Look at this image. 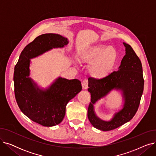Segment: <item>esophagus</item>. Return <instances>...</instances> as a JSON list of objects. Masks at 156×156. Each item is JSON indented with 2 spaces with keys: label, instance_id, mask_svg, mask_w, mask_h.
I'll return each instance as SVG.
<instances>
[{
  "label": "esophagus",
  "instance_id": "34e87169",
  "mask_svg": "<svg viewBox=\"0 0 156 156\" xmlns=\"http://www.w3.org/2000/svg\"><path fill=\"white\" fill-rule=\"evenodd\" d=\"M81 85H82V88L84 90H87L88 88V82L87 80H84L82 83H81Z\"/></svg>",
  "mask_w": 156,
  "mask_h": 156
}]
</instances>
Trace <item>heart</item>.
<instances>
[{"label": "heart", "instance_id": "1", "mask_svg": "<svg viewBox=\"0 0 156 156\" xmlns=\"http://www.w3.org/2000/svg\"><path fill=\"white\" fill-rule=\"evenodd\" d=\"M117 57L115 48L104 44L93 45L78 54L81 61L91 62L88 73L95 79H102L109 75L116 63Z\"/></svg>", "mask_w": 156, "mask_h": 156}]
</instances>
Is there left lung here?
Wrapping results in <instances>:
<instances>
[{
  "label": "left lung",
  "mask_w": 156,
  "mask_h": 156,
  "mask_svg": "<svg viewBox=\"0 0 156 156\" xmlns=\"http://www.w3.org/2000/svg\"><path fill=\"white\" fill-rule=\"evenodd\" d=\"M123 45L125 55L118 70L104 78H91L88 80V91L91 95V102L88 108V118L98 129L109 131L124 125L133 118L140 105L144 85L142 63L132 47L125 42ZM113 89L120 91L124 105L110 120L104 121L96 116L94 105Z\"/></svg>",
  "instance_id": "8db88e82"
}]
</instances>
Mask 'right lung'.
<instances>
[{
    "label": "right lung",
    "mask_w": 156,
    "mask_h": 156,
    "mask_svg": "<svg viewBox=\"0 0 156 156\" xmlns=\"http://www.w3.org/2000/svg\"><path fill=\"white\" fill-rule=\"evenodd\" d=\"M69 41L59 34H46L37 37L21 52L14 72V94L22 112L44 126L59 124L66 113V106L82 89L77 79L58 77L46 88H40L30 75L31 59L55 48H63Z\"/></svg>",
    "instance_id": "right-lung-1"
}]
</instances>
